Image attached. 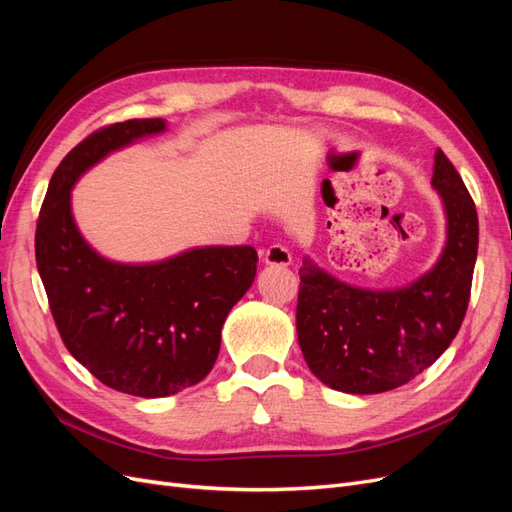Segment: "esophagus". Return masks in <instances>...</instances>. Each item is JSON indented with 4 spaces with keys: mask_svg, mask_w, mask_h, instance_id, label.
Instances as JSON below:
<instances>
[{
    "mask_svg": "<svg viewBox=\"0 0 512 512\" xmlns=\"http://www.w3.org/2000/svg\"><path fill=\"white\" fill-rule=\"evenodd\" d=\"M265 262L267 265H275V267H288L292 262V254L288 252V247L275 243L265 250Z\"/></svg>",
    "mask_w": 512,
    "mask_h": 512,
    "instance_id": "1",
    "label": "esophagus"
}]
</instances>
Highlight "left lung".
Returning a JSON list of instances; mask_svg holds the SVG:
<instances>
[{
  "instance_id": "obj_1",
  "label": "left lung",
  "mask_w": 512,
  "mask_h": 512,
  "mask_svg": "<svg viewBox=\"0 0 512 512\" xmlns=\"http://www.w3.org/2000/svg\"><path fill=\"white\" fill-rule=\"evenodd\" d=\"M446 241L414 282L371 290L320 269H299L297 335L312 374L335 391L374 395L410 382L440 359L466 316L478 252V215L463 179L444 153L433 156Z\"/></svg>"
}]
</instances>
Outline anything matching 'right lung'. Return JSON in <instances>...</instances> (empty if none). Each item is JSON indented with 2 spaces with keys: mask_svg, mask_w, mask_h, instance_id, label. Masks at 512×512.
Masks as SVG:
<instances>
[{
  "mask_svg": "<svg viewBox=\"0 0 512 512\" xmlns=\"http://www.w3.org/2000/svg\"><path fill=\"white\" fill-rule=\"evenodd\" d=\"M164 119H130L87 136L51 177L36 228V262L70 354L102 384L168 397L198 384L218 359L228 312L250 290L252 245H205L158 262L108 260L81 235L72 188L91 166Z\"/></svg>",
  "mask_w": 512,
  "mask_h": 512,
  "instance_id": "right-lung-1",
  "label": "right lung"
}]
</instances>
